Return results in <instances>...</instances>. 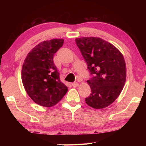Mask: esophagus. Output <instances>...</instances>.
Here are the masks:
<instances>
[{
  "mask_svg": "<svg viewBox=\"0 0 146 146\" xmlns=\"http://www.w3.org/2000/svg\"><path fill=\"white\" fill-rule=\"evenodd\" d=\"M78 82H74V83H73L72 84H71V86H73V88H76V87H78Z\"/></svg>",
  "mask_w": 146,
  "mask_h": 146,
  "instance_id": "34e87169",
  "label": "esophagus"
}]
</instances>
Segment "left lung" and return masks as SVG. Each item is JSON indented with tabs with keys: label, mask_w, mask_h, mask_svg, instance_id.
I'll return each mask as SVG.
<instances>
[{
	"label": "left lung",
	"mask_w": 146,
	"mask_h": 146,
	"mask_svg": "<svg viewBox=\"0 0 146 146\" xmlns=\"http://www.w3.org/2000/svg\"><path fill=\"white\" fill-rule=\"evenodd\" d=\"M75 41L93 76L87 81L91 93L85 98L86 102L94 109L108 107L118 98L125 82L122 54L113 44L98 37L77 38Z\"/></svg>",
	"instance_id": "8db88e82"
}]
</instances>
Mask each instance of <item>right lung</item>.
<instances>
[{
	"label": "right lung",
	"instance_id": "add662e5",
	"mask_svg": "<svg viewBox=\"0 0 146 146\" xmlns=\"http://www.w3.org/2000/svg\"><path fill=\"white\" fill-rule=\"evenodd\" d=\"M64 39L43 41L31 49L22 69L24 89L33 102L44 107L56 105L68 91L60 80L53 56L63 45Z\"/></svg>",
	"mask_w": 146,
	"mask_h": 146
}]
</instances>
